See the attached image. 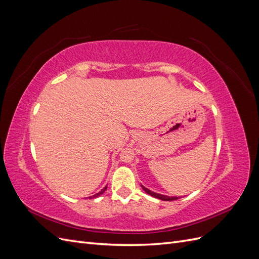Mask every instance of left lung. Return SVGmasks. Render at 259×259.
<instances>
[{
	"label": "left lung",
	"instance_id": "8db88e82",
	"mask_svg": "<svg viewBox=\"0 0 259 259\" xmlns=\"http://www.w3.org/2000/svg\"><path fill=\"white\" fill-rule=\"evenodd\" d=\"M142 187H143V189H144L145 192H147L148 194H150V195H152V197L158 198L160 200H163V201H174V200L178 199L177 197H175V198L171 197L170 198V197H167V195H162V194H159V193H155V192H152V191H150L149 189H147V188H145L144 186H142Z\"/></svg>",
	"mask_w": 259,
	"mask_h": 259
}]
</instances>
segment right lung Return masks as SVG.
<instances>
[{
    "mask_svg": "<svg viewBox=\"0 0 259 259\" xmlns=\"http://www.w3.org/2000/svg\"><path fill=\"white\" fill-rule=\"evenodd\" d=\"M106 189H107V187H105V188H104V189H103V190H101L100 192H98V193H96V194H94V195H93V197H90V199H92V198H96V197H98V195H100V194H103V193L105 192V190H106Z\"/></svg>",
    "mask_w": 259,
    "mask_h": 259,
    "instance_id": "1",
    "label": "right lung"
}]
</instances>
